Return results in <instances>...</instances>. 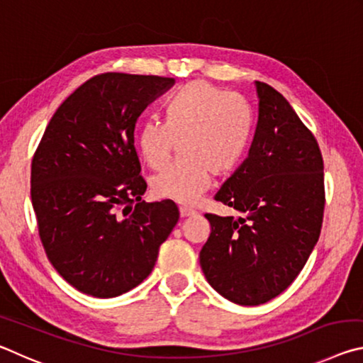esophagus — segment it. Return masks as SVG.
<instances>
[{
	"label": "esophagus",
	"instance_id": "1",
	"mask_svg": "<svg viewBox=\"0 0 363 363\" xmlns=\"http://www.w3.org/2000/svg\"><path fill=\"white\" fill-rule=\"evenodd\" d=\"M196 211L194 210V208H189V206H181L179 208V214L181 218H189V216H194Z\"/></svg>",
	"mask_w": 363,
	"mask_h": 363
}]
</instances>
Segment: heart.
I'll return each mask as SVG.
<instances>
[{
	"label": "heart",
	"mask_w": 363,
	"mask_h": 363,
	"mask_svg": "<svg viewBox=\"0 0 363 363\" xmlns=\"http://www.w3.org/2000/svg\"><path fill=\"white\" fill-rule=\"evenodd\" d=\"M253 130L251 108L240 96L205 79L184 84L164 104V121L150 118L138 133L140 157L162 169L182 140V160L152 179V192L177 203H195L211 187L214 174L237 168Z\"/></svg>",
	"instance_id": "obj_1"
}]
</instances>
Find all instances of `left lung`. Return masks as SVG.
Wrapping results in <instances>:
<instances>
[{
  "mask_svg": "<svg viewBox=\"0 0 363 363\" xmlns=\"http://www.w3.org/2000/svg\"><path fill=\"white\" fill-rule=\"evenodd\" d=\"M259 118L250 155L214 195L242 216L206 213L211 233L200 251L220 296L259 306L293 284L320 237L325 184L317 139L272 86L256 82Z\"/></svg>",
  "mask_w": 363,
  "mask_h": 363,
  "instance_id": "8db88e82",
  "label": "left lung"
}]
</instances>
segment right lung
Segmentation results:
<instances>
[{"label": "right lung", "mask_w": 363, "mask_h": 363, "mask_svg": "<svg viewBox=\"0 0 363 363\" xmlns=\"http://www.w3.org/2000/svg\"><path fill=\"white\" fill-rule=\"evenodd\" d=\"M173 78L101 73L60 104L32 160V205L54 269L78 291L115 298L149 277L179 220L174 201L145 203L134 147L143 110Z\"/></svg>", "instance_id": "obj_1"}]
</instances>
